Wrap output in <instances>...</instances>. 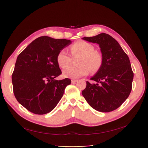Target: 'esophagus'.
Instances as JSON below:
<instances>
[{
	"label": "esophagus",
	"mask_w": 148,
	"mask_h": 148,
	"mask_svg": "<svg viewBox=\"0 0 148 148\" xmlns=\"http://www.w3.org/2000/svg\"><path fill=\"white\" fill-rule=\"evenodd\" d=\"M72 83H76V82H77L78 81V80L77 79H72Z\"/></svg>",
	"instance_id": "1"
}]
</instances>
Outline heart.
<instances>
[{"label": "heart", "mask_w": 148, "mask_h": 148, "mask_svg": "<svg viewBox=\"0 0 148 148\" xmlns=\"http://www.w3.org/2000/svg\"><path fill=\"white\" fill-rule=\"evenodd\" d=\"M70 51L72 56L80 55L77 66L66 65L70 64L71 56L65 49H62L56 56V61L60 67H67L63 70L65 77L77 78L85 76L89 73H96L102 68L103 63L102 53L95 49V46L85 40H78L70 46Z\"/></svg>", "instance_id": "1"}]
</instances>
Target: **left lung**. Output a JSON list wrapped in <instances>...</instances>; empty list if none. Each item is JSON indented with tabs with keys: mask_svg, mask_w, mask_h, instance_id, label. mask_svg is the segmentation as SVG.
<instances>
[{
	"mask_svg": "<svg viewBox=\"0 0 148 148\" xmlns=\"http://www.w3.org/2000/svg\"><path fill=\"white\" fill-rule=\"evenodd\" d=\"M83 39L99 45L103 57L102 68L86 81L82 95L96 111L108 112L118 109L129 96L134 72L129 58L113 37L105 33Z\"/></svg>",
	"mask_w": 148,
	"mask_h": 148,
	"instance_id": "8db88e82",
	"label": "left lung"
}]
</instances>
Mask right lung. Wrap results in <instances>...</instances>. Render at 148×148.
Instances as JSON below:
<instances>
[{
  "label": "right lung",
  "mask_w": 148,
  "mask_h": 148,
  "mask_svg": "<svg viewBox=\"0 0 148 148\" xmlns=\"http://www.w3.org/2000/svg\"><path fill=\"white\" fill-rule=\"evenodd\" d=\"M71 43L70 40L42 36L18 55L12 74L13 93L28 111L36 114H47L62 99L71 80L55 79L62 74L56 56Z\"/></svg>",
  "instance_id": "add662e5"
}]
</instances>
